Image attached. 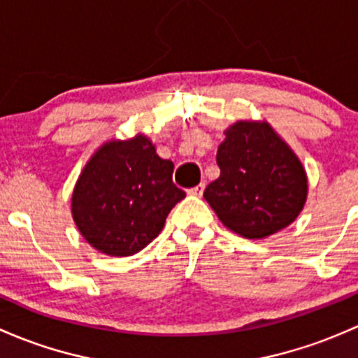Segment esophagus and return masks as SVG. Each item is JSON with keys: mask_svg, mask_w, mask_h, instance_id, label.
<instances>
[{"mask_svg": "<svg viewBox=\"0 0 358 358\" xmlns=\"http://www.w3.org/2000/svg\"><path fill=\"white\" fill-rule=\"evenodd\" d=\"M203 189H205V182H201V184H198V186L191 187V189L187 191V194H191V196H198V198H200L201 194H203Z\"/></svg>", "mask_w": 358, "mask_h": 358, "instance_id": "1", "label": "esophagus"}]
</instances>
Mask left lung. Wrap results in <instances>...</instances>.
<instances>
[{
    "mask_svg": "<svg viewBox=\"0 0 358 358\" xmlns=\"http://www.w3.org/2000/svg\"><path fill=\"white\" fill-rule=\"evenodd\" d=\"M217 150L220 176L203 196L220 222L246 239H264L294 222L308 179L300 158L265 120H238Z\"/></svg>",
    "mask_w": 358,
    "mask_h": 358,
    "instance_id": "obj_1",
    "label": "left lung"
}]
</instances>
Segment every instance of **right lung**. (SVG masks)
I'll return each instance as SVG.
<instances>
[{
    "label": "right lung",
    "instance_id": "obj_1",
    "mask_svg": "<svg viewBox=\"0 0 358 358\" xmlns=\"http://www.w3.org/2000/svg\"><path fill=\"white\" fill-rule=\"evenodd\" d=\"M174 164L152 139H110L91 155L72 193V219L83 238L108 257H131L164 229L186 196L172 182Z\"/></svg>",
    "mask_w": 358,
    "mask_h": 358
}]
</instances>
